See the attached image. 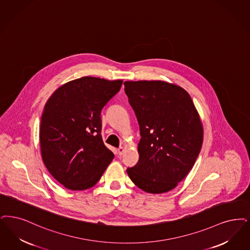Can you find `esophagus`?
Listing matches in <instances>:
<instances>
[{
	"label": "esophagus",
	"mask_w": 250,
	"mask_h": 250,
	"mask_svg": "<svg viewBox=\"0 0 250 250\" xmlns=\"http://www.w3.org/2000/svg\"><path fill=\"white\" fill-rule=\"evenodd\" d=\"M117 151H118V154H119V155H122V154L124 153V151H125V148H124V147H120V148H118Z\"/></svg>",
	"instance_id": "esophagus-1"
}]
</instances>
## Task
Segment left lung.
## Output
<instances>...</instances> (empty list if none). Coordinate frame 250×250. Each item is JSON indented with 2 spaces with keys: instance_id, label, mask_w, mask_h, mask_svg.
I'll return each mask as SVG.
<instances>
[{
  "instance_id": "left-lung-1",
  "label": "left lung",
  "mask_w": 250,
  "mask_h": 250,
  "mask_svg": "<svg viewBox=\"0 0 250 250\" xmlns=\"http://www.w3.org/2000/svg\"><path fill=\"white\" fill-rule=\"evenodd\" d=\"M140 125V159L127 168L141 190L174 189L192 168L203 144V126L190 95L163 81L124 83Z\"/></svg>"
}]
</instances>
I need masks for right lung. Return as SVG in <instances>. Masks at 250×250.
<instances>
[{
    "label": "right lung",
    "instance_id": "obj_1",
    "mask_svg": "<svg viewBox=\"0 0 250 250\" xmlns=\"http://www.w3.org/2000/svg\"><path fill=\"white\" fill-rule=\"evenodd\" d=\"M122 83L85 76L63 84L47 100L41 119L42 157L67 189L93 187L113 159L100 134V113Z\"/></svg>",
    "mask_w": 250,
    "mask_h": 250
}]
</instances>
